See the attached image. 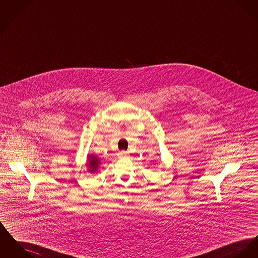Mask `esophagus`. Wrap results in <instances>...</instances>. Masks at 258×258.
Instances as JSON below:
<instances>
[{"mask_svg":"<svg viewBox=\"0 0 258 258\" xmlns=\"http://www.w3.org/2000/svg\"><path fill=\"white\" fill-rule=\"evenodd\" d=\"M127 154H128V153H127L126 151H121V152L118 153V156H119V157H124V156L127 155Z\"/></svg>","mask_w":258,"mask_h":258,"instance_id":"1","label":"esophagus"}]
</instances>
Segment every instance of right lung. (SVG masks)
<instances>
[{
  "label": "right lung",
  "mask_w": 258,
  "mask_h": 258,
  "mask_svg": "<svg viewBox=\"0 0 258 258\" xmlns=\"http://www.w3.org/2000/svg\"><path fill=\"white\" fill-rule=\"evenodd\" d=\"M89 157L90 159H89V163H87V166L90 168V172L96 171V169L100 164L99 159L95 155H89Z\"/></svg>",
  "instance_id": "add662e5"
}]
</instances>
